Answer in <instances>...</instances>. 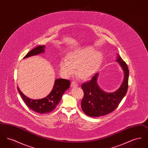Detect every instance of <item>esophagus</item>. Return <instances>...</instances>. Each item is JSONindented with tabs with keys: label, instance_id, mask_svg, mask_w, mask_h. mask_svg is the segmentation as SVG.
I'll return each mask as SVG.
<instances>
[{
	"label": "esophagus",
	"instance_id": "34e87169",
	"mask_svg": "<svg viewBox=\"0 0 148 148\" xmlns=\"http://www.w3.org/2000/svg\"><path fill=\"white\" fill-rule=\"evenodd\" d=\"M78 86L77 83L76 82H72V83H71V86L72 88H74V87H77Z\"/></svg>",
	"mask_w": 148,
	"mask_h": 148
}]
</instances>
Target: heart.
I'll list each match as a JSON object with an SVG mask.
<instances>
[{
    "label": "heart",
    "instance_id": "obj_1",
    "mask_svg": "<svg viewBox=\"0 0 148 148\" xmlns=\"http://www.w3.org/2000/svg\"><path fill=\"white\" fill-rule=\"evenodd\" d=\"M103 59L102 54L92 47L74 50L70 53L66 59H63L59 64L64 76L70 77L75 72L83 79L90 77L98 69Z\"/></svg>",
    "mask_w": 148,
    "mask_h": 148
}]
</instances>
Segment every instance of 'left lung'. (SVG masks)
Returning a JSON list of instances; mask_svg holds the SVG:
<instances>
[{
    "label": "left lung",
    "instance_id": "left-lung-1",
    "mask_svg": "<svg viewBox=\"0 0 148 148\" xmlns=\"http://www.w3.org/2000/svg\"><path fill=\"white\" fill-rule=\"evenodd\" d=\"M117 55L116 61L122 68L124 75L123 82L116 90L107 92L101 89L97 83L99 73L82 85L84 94L81 103L82 109L89 116H101L112 112L127 94L129 71L127 64Z\"/></svg>",
    "mask_w": 148,
    "mask_h": 148
}]
</instances>
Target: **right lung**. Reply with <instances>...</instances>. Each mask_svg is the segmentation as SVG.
Instances as JSON below:
<instances>
[{"instance_id": "right-lung-1", "label": "right lung", "mask_w": 148, "mask_h": 148, "mask_svg": "<svg viewBox=\"0 0 148 148\" xmlns=\"http://www.w3.org/2000/svg\"><path fill=\"white\" fill-rule=\"evenodd\" d=\"M45 45H39L32 50L24 57L25 59L30 56L42 54L45 52ZM71 82L64 79H57L55 80L52 90L46 97L40 99H32L25 96L18 86L19 92L25 104L32 110L39 114H48L52 112L60 102L63 94L69 88Z\"/></svg>"}]
</instances>
